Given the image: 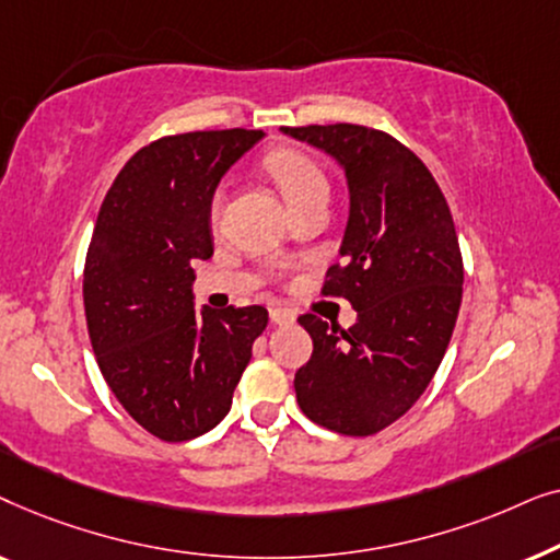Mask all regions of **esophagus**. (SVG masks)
Here are the masks:
<instances>
[{
	"label": "esophagus",
	"mask_w": 560,
	"mask_h": 560,
	"mask_svg": "<svg viewBox=\"0 0 560 560\" xmlns=\"http://www.w3.org/2000/svg\"><path fill=\"white\" fill-rule=\"evenodd\" d=\"M270 320L278 326H288V324H293L295 318H293V313L285 308H270Z\"/></svg>",
	"instance_id": "1"
}]
</instances>
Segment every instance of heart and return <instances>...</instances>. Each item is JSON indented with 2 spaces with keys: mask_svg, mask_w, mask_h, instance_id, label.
<instances>
[{
  "mask_svg": "<svg viewBox=\"0 0 560 560\" xmlns=\"http://www.w3.org/2000/svg\"><path fill=\"white\" fill-rule=\"evenodd\" d=\"M267 173L278 183L280 194L285 196L290 211L316 201V198H328V178L318 160L298 148H278L265 158ZM224 211V194L213 190L209 201V224L217 229Z\"/></svg>",
  "mask_w": 560,
  "mask_h": 560,
  "instance_id": "b5f03b06",
  "label": "heart"
}]
</instances>
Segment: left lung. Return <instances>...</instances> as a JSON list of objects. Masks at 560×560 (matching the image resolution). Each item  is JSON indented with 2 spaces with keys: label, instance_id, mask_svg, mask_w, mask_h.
I'll return each instance as SVG.
<instances>
[{
  "label": "left lung",
  "instance_id": "obj_1",
  "mask_svg": "<svg viewBox=\"0 0 560 560\" xmlns=\"http://www.w3.org/2000/svg\"><path fill=\"white\" fill-rule=\"evenodd\" d=\"M282 132L339 160L351 201L343 259L320 295L349 301L357 324L298 316L313 339L298 405L328 431L374 435L416 405L446 354L464 290L454 219L423 160L393 135L343 121Z\"/></svg>",
  "mask_w": 560,
  "mask_h": 560
}]
</instances>
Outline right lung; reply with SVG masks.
<instances>
[{
    "instance_id": "right-lung-1",
    "label": "right lung",
    "mask_w": 560,
    "mask_h": 560,
    "mask_svg": "<svg viewBox=\"0 0 560 560\" xmlns=\"http://www.w3.org/2000/svg\"><path fill=\"white\" fill-rule=\"evenodd\" d=\"M259 129L167 135L127 160L83 265L89 339L106 385L160 441L211 431L267 326L262 305L194 311V262L213 255L209 201Z\"/></svg>"
}]
</instances>
